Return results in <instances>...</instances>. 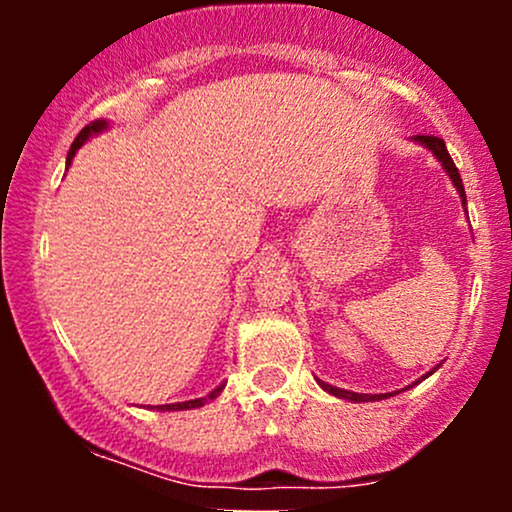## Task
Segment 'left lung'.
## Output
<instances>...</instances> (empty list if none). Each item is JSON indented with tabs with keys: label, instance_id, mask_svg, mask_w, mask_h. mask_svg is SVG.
<instances>
[{
	"label": "left lung",
	"instance_id": "left-lung-1",
	"mask_svg": "<svg viewBox=\"0 0 512 512\" xmlns=\"http://www.w3.org/2000/svg\"><path fill=\"white\" fill-rule=\"evenodd\" d=\"M414 142H419V144H424L428 151H433V156L438 158L440 163H443V168H445V173L450 175V180L455 182V187H457V192H460V197H462V204L464 207H467V197H464V185H462V178H460V173H457V166L455 163H452V158H450V154H448V146H445V142L440 137H431V134H416L414 137ZM438 368V366H436ZM436 368L433 370H428V373L424 375V378H428V375L431 373H436ZM421 378V380H424ZM317 383H320V387L325 392H330V395H334V397H342V399H351V402H370V399H385V397H390V395H358V392H349V390H339V387H332V385H327V383H322V380H317ZM416 385V383H414ZM411 387V385H409ZM404 390H407V387H404Z\"/></svg>",
	"mask_w": 512,
	"mask_h": 512
}]
</instances>
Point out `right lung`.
I'll list each match as a JSON object with an SVG mask.
<instances>
[{"label": "right lung", "mask_w": 512, "mask_h": 512, "mask_svg": "<svg viewBox=\"0 0 512 512\" xmlns=\"http://www.w3.org/2000/svg\"><path fill=\"white\" fill-rule=\"evenodd\" d=\"M108 127V122L105 120H96V122H91V125H86L84 129H81L79 132V137L74 139V144H72V149H69V154H67V166L69 163H72V158H74V154H76V149H79L81 144L86 142L88 137H91V134H98V132H103V129ZM221 390H223V385H219L216 387V390H211L207 397H199V399H190V402H175V404H158L156 409H161V411H182V409H195V407H204V402H209V399H216L221 395Z\"/></svg>", "instance_id": "right-lung-1"}]
</instances>
